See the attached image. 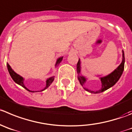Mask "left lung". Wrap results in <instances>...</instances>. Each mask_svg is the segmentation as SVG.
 Returning <instances> with one entry per match:
<instances>
[{"instance_id": "left-lung-1", "label": "left lung", "mask_w": 132, "mask_h": 132, "mask_svg": "<svg viewBox=\"0 0 132 132\" xmlns=\"http://www.w3.org/2000/svg\"><path fill=\"white\" fill-rule=\"evenodd\" d=\"M124 62H125V58H124V51L122 50V60L120 64L117 68L115 70L109 73V75L104 77H100V79L102 83V87L100 89L98 90H91L88 89V88H85L84 87L85 83L87 81V78L82 76L81 73V60L79 59V61L77 64V73L78 74L77 76V79H78L79 81L80 84L81 86L83 87L85 90H86L88 92H90V93H94V94H98V93H100V92H103V91L109 89V88L113 87L114 85L116 84V83L119 80L120 77H121L122 74L123 73L124 68Z\"/></svg>"}]
</instances>
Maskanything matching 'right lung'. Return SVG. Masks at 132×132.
<instances>
[{
	"instance_id": "1",
	"label": "right lung",
	"mask_w": 132,
	"mask_h": 132,
	"mask_svg": "<svg viewBox=\"0 0 132 132\" xmlns=\"http://www.w3.org/2000/svg\"><path fill=\"white\" fill-rule=\"evenodd\" d=\"M62 59H63V56L59 58V59L56 60V64H55V67H56L57 66H59V64H60V62H61V61H62ZM7 68H8V72H9V73H10V75L11 77H12V79L15 81V83H16L17 84L21 86V87H23V88H24L26 90H27L29 91V92H34V91L30 90L28 89V88L25 87V85H24V78H23V77H21V76H19V75L17 73H15V72L14 71L12 70V68H11V66H10L9 64L8 63H7ZM54 79H55V77H54V76L47 79L46 86H45V88H44V89L40 90V92H42V91L44 90H45L46 88H47L49 86L51 85V84L53 83V81H54ZM36 92H38V91H36ZM38 92H39V91H38Z\"/></svg>"
}]
</instances>
